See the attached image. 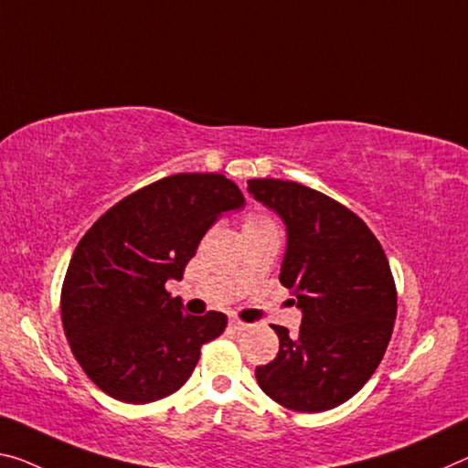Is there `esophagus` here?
Here are the masks:
<instances>
[{
    "instance_id": "1",
    "label": "esophagus",
    "mask_w": 468,
    "mask_h": 468,
    "mask_svg": "<svg viewBox=\"0 0 468 468\" xmlns=\"http://www.w3.org/2000/svg\"><path fill=\"white\" fill-rule=\"evenodd\" d=\"M229 327L235 329V331H246V329H250V324L239 321V318H237V316H233V318H229Z\"/></svg>"
}]
</instances>
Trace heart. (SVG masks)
<instances>
[{
    "label": "heart",
    "instance_id": "b5f03b06",
    "mask_svg": "<svg viewBox=\"0 0 468 468\" xmlns=\"http://www.w3.org/2000/svg\"><path fill=\"white\" fill-rule=\"evenodd\" d=\"M264 227H274V222L261 212H248L246 218H243V231H250V229H264Z\"/></svg>",
    "mask_w": 468,
    "mask_h": 468
}]
</instances>
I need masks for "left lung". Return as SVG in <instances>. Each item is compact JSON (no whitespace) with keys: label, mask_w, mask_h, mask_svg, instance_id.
I'll list each match as a JSON object with an SVG mask.
<instances>
[{"label":"left lung","mask_w":468,"mask_h":468,"mask_svg":"<svg viewBox=\"0 0 468 468\" xmlns=\"http://www.w3.org/2000/svg\"><path fill=\"white\" fill-rule=\"evenodd\" d=\"M248 189L285 222L279 281L302 310L295 337L272 327L279 354L256 367L258 385L289 410H331L362 389L388 350L398 313L388 256L365 220L321 191L281 179H251Z\"/></svg>","instance_id":"8db88e82"}]
</instances>
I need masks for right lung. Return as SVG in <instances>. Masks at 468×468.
<instances>
[{
    "mask_svg": "<svg viewBox=\"0 0 468 468\" xmlns=\"http://www.w3.org/2000/svg\"><path fill=\"white\" fill-rule=\"evenodd\" d=\"M243 202L225 175L179 173L121 199L83 235L64 277L62 324L103 394L127 404L175 394L202 346L225 331V314H185L165 285L183 277L212 222Z\"/></svg>",
    "mask_w": 468,
    "mask_h": 468,
    "instance_id": "1",
    "label": "right lung"
}]
</instances>
